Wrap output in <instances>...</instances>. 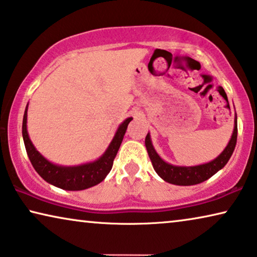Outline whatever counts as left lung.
I'll return each mask as SVG.
<instances>
[{
  "label": "left lung",
  "instance_id": "1",
  "mask_svg": "<svg viewBox=\"0 0 257 257\" xmlns=\"http://www.w3.org/2000/svg\"><path fill=\"white\" fill-rule=\"evenodd\" d=\"M236 137H238V120H236L235 114L234 129H233L232 137L228 142L227 147L212 162L197 166H175L164 162L158 153L156 152L155 148H153L150 134H148L147 137H145V147H147L149 157L151 159L152 166L160 178L165 180L166 182L172 183V185L193 186L211 178L213 174H216L218 171L226 165L233 151H234Z\"/></svg>",
  "mask_w": 257,
  "mask_h": 257
}]
</instances>
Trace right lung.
<instances>
[{"label": "right lung", "instance_id": "1", "mask_svg": "<svg viewBox=\"0 0 257 257\" xmlns=\"http://www.w3.org/2000/svg\"><path fill=\"white\" fill-rule=\"evenodd\" d=\"M132 120L133 117L125 118L118 125L112 142L100 158L79 166L55 165L41 156L39 151H37V149L34 148L30 140L28 128H26L28 106H26L24 117H23V140H24L25 149L31 164L45 181L64 190H83L100 183L106 178V175L109 173V171L112 170L114 158H115L118 149H120L125 130H127L129 122Z\"/></svg>", "mask_w": 257, "mask_h": 257}]
</instances>
